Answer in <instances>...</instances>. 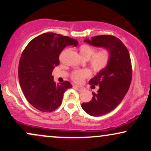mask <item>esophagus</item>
I'll return each instance as SVG.
<instances>
[{
	"label": "esophagus",
	"mask_w": 151,
	"mask_h": 151,
	"mask_svg": "<svg viewBox=\"0 0 151 151\" xmlns=\"http://www.w3.org/2000/svg\"><path fill=\"white\" fill-rule=\"evenodd\" d=\"M74 87L75 88V89H77L79 91H84V87H82V86H79L78 85H74Z\"/></svg>",
	"instance_id": "obj_1"
}]
</instances>
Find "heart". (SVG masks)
Instances as JSON below:
<instances>
[{
	"instance_id": "obj_1",
	"label": "heart",
	"mask_w": 151,
	"mask_h": 151,
	"mask_svg": "<svg viewBox=\"0 0 151 151\" xmlns=\"http://www.w3.org/2000/svg\"><path fill=\"white\" fill-rule=\"evenodd\" d=\"M79 53L84 60H89L91 57L90 65L96 72H101L107 67L110 61L111 52L106 48H104L95 53V49L89 45H82L79 47ZM91 75L89 70L74 71L71 74V78L77 83H81L85 78Z\"/></svg>"
}]
</instances>
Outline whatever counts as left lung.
I'll return each instance as SVG.
<instances>
[{
    "label": "left lung",
    "mask_w": 151,
    "mask_h": 151,
    "mask_svg": "<svg viewBox=\"0 0 151 151\" xmlns=\"http://www.w3.org/2000/svg\"><path fill=\"white\" fill-rule=\"evenodd\" d=\"M84 42L106 48L111 52L108 66L89 81L90 85L99 86L97 93L92 92L91 101L81 104L86 113L101 116L114 110L127 93L132 79L131 58L124 43L113 35L94 36Z\"/></svg>",
    "instance_id": "8db88e82"
}]
</instances>
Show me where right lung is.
Segmentation results:
<instances>
[{
    "label": "right lung",
    "mask_w": 151,
    "mask_h": 151,
    "mask_svg": "<svg viewBox=\"0 0 151 151\" xmlns=\"http://www.w3.org/2000/svg\"><path fill=\"white\" fill-rule=\"evenodd\" d=\"M77 45V40L67 36L46 32L26 46L19 62V82L25 98L35 108L52 112L61 105L64 93L72 86L67 81L56 84L52 73L60 65L59 56L64 48Z\"/></svg>",
    "instance_id": "1"
}]
</instances>
